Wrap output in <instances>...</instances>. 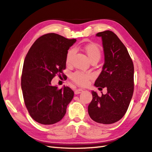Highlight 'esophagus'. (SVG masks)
I'll return each mask as SVG.
<instances>
[{
  "instance_id": "34e87169",
  "label": "esophagus",
  "mask_w": 152,
  "mask_h": 152,
  "mask_svg": "<svg viewBox=\"0 0 152 152\" xmlns=\"http://www.w3.org/2000/svg\"><path fill=\"white\" fill-rule=\"evenodd\" d=\"M83 91L81 88H78V89H76L75 91V94H79L81 92H82Z\"/></svg>"
}]
</instances>
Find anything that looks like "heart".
I'll return each instance as SVG.
<instances>
[{"label":"heart","instance_id":"b5f03b06","mask_svg":"<svg viewBox=\"0 0 152 152\" xmlns=\"http://www.w3.org/2000/svg\"><path fill=\"white\" fill-rule=\"evenodd\" d=\"M84 49L86 52L87 56L90 60L94 59L99 60L101 57V50L99 47L95 44H89L84 47ZM75 53V50L74 49H70L66 54L65 62L67 65L71 64L72 57ZM92 77V75L91 73L76 71L72 73L71 76V80L76 84L85 86L88 84V81Z\"/></svg>","mask_w":152,"mask_h":152}]
</instances>
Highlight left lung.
<instances>
[{"instance_id":"left-lung-1","label":"left lung","mask_w":152,"mask_h":152,"mask_svg":"<svg viewBox=\"0 0 152 152\" xmlns=\"http://www.w3.org/2000/svg\"><path fill=\"white\" fill-rule=\"evenodd\" d=\"M102 38L104 64L94 85L99 90L107 88L99 97L92 91V100L88 104L91 118L100 124H112L121 119L127 111L133 96L134 68L126 47L111 31L96 34Z\"/></svg>"}]
</instances>
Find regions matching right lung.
Instances as JSON below:
<instances>
[{"label": "right lung", "mask_w": 152, "mask_h": 152, "mask_svg": "<svg viewBox=\"0 0 152 152\" xmlns=\"http://www.w3.org/2000/svg\"><path fill=\"white\" fill-rule=\"evenodd\" d=\"M76 39L56 33L45 34L31 47L25 58L21 87L25 105L31 117L42 124H53L64 118L74 92L69 87L58 89L51 80L63 74L65 58Z\"/></svg>", "instance_id": "obj_1"}]
</instances>
